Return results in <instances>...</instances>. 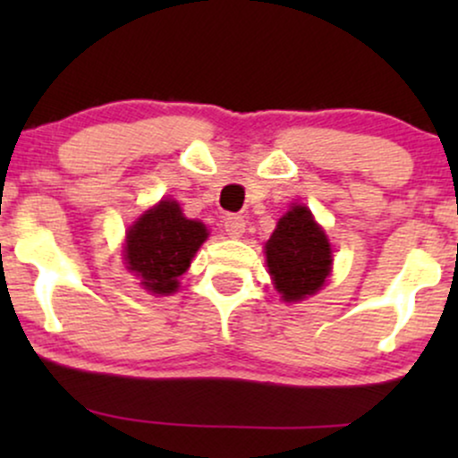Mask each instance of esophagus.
<instances>
[{
    "label": "esophagus",
    "mask_w": 458,
    "mask_h": 458,
    "mask_svg": "<svg viewBox=\"0 0 458 458\" xmlns=\"http://www.w3.org/2000/svg\"><path fill=\"white\" fill-rule=\"evenodd\" d=\"M224 228L233 239H239L245 233V219L241 215H225L224 219Z\"/></svg>",
    "instance_id": "34e87169"
}]
</instances>
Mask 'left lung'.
<instances>
[{"instance_id": "left-lung-1", "label": "left lung", "mask_w": 458, "mask_h": 458, "mask_svg": "<svg viewBox=\"0 0 458 458\" xmlns=\"http://www.w3.org/2000/svg\"><path fill=\"white\" fill-rule=\"evenodd\" d=\"M265 254L273 286L288 303L314 295L331 273L327 234L303 204L282 215L265 243Z\"/></svg>"}]
</instances>
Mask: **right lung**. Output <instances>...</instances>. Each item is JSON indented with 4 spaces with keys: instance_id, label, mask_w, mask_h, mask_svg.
Instances as JSON below:
<instances>
[{
    "instance_id": "obj_1",
    "label": "right lung",
    "mask_w": 458,
    "mask_h": 458,
    "mask_svg": "<svg viewBox=\"0 0 458 458\" xmlns=\"http://www.w3.org/2000/svg\"><path fill=\"white\" fill-rule=\"evenodd\" d=\"M207 236V225L187 219L176 199H161L129 228L127 269L152 295H172Z\"/></svg>"
}]
</instances>
